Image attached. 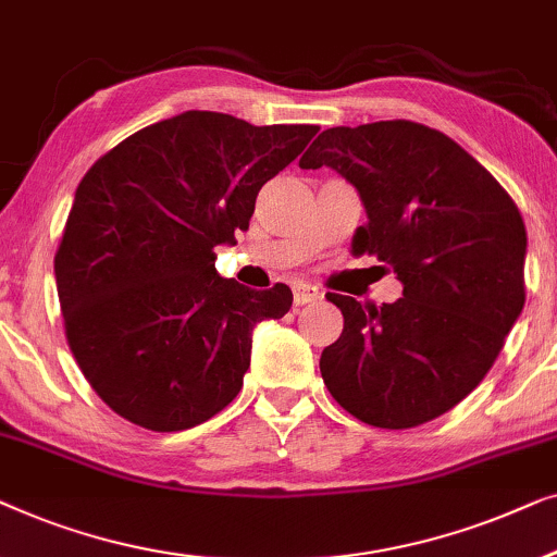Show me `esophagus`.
<instances>
[{
  "label": "esophagus",
  "mask_w": 557,
  "mask_h": 557,
  "mask_svg": "<svg viewBox=\"0 0 557 557\" xmlns=\"http://www.w3.org/2000/svg\"><path fill=\"white\" fill-rule=\"evenodd\" d=\"M293 300L295 305H308L323 300V293L315 285H308V282H295L293 285Z\"/></svg>",
  "instance_id": "esophagus-1"
}]
</instances>
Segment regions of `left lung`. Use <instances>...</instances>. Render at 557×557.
Listing matches in <instances>:
<instances>
[{
  "label": "left lung",
  "instance_id": "obj_1",
  "mask_svg": "<svg viewBox=\"0 0 557 557\" xmlns=\"http://www.w3.org/2000/svg\"><path fill=\"white\" fill-rule=\"evenodd\" d=\"M320 166L354 184L366 207L354 255H375L404 285L381 308L331 293L343 333L320 373L366 424H426L480 386L520 318V209L457 140L413 121L327 128L300 159V169Z\"/></svg>",
  "mask_w": 557,
  "mask_h": 557
}]
</instances>
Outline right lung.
Instances as JSON below:
<instances>
[{"label":"right lung","instance_id":"right-lung-1","mask_svg":"<svg viewBox=\"0 0 557 557\" xmlns=\"http://www.w3.org/2000/svg\"><path fill=\"white\" fill-rule=\"evenodd\" d=\"M315 133L186 111L133 133L83 176L54 280L67 346L119 417L184 432L239 394L255 325L285 315L293 289L222 277L214 247L249 230L257 194Z\"/></svg>","mask_w":557,"mask_h":557}]
</instances>
